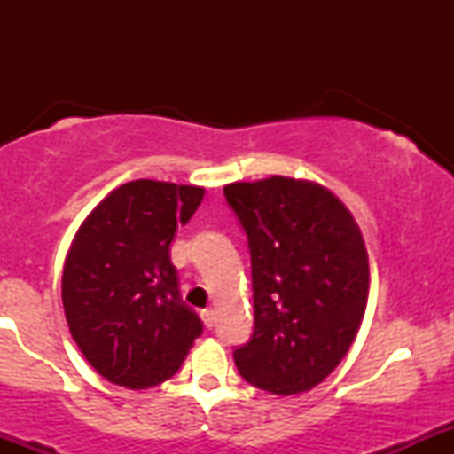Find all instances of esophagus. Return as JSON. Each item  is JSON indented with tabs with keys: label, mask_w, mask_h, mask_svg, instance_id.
I'll return each mask as SVG.
<instances>
[{
	"label": "esophagus",
	"mask_w": 454,
	"mask_h": 454,
	"mask_svg": "<svg viewBox=\"0 0 454 454\" xmlns=\"http://www.w3.org/2000/svg\"><path fill=\"white\" fill-rule=\"evenodd\" d=\"M201 320H204V325H206V327H213V325H215V312H213V309H210V308H206V309H201Z\"/></svg>",
	"instance_id": "obj_1"
}]
</instances>
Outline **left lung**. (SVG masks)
<instances>
[{"instance_id":"1","label":"left lung","mask_w":454,"mask_h":454,"mask_svg":"<svg viewBox=\"0 0 454 454\" xmlns=\"http://www.w3.org/2000/svg\"><path fill=\"white\" fill-rule=\"evenodd\" d=\"M223 195L248 235L254 333L235 349L241 378L272 395L323 382L356 340L369 254L354 215L312 180L232 182Z\"/></svg>"}]
</instances>
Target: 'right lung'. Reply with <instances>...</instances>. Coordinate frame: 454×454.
I'll use <instances>...</instances> for the list:
<instances>
[{
  "mask_svg": "<svg viewBox=\"0 0 454 454\" xmlns=\"http://www.w3.org/2000/svg\"><path fill=\"white\" fill-rule=\"evenodd\" d=\"M201 200V186L127 182L100 200L72 239L61 278L67 327L96 373L118 387H158L201 333L168 256L177 223Z\"/></svg>",
  "mask_w": 454,
  "mask_h": 454,
  "instance_id": "obj_1",
  "label": "right lung"
}]
</instances>
